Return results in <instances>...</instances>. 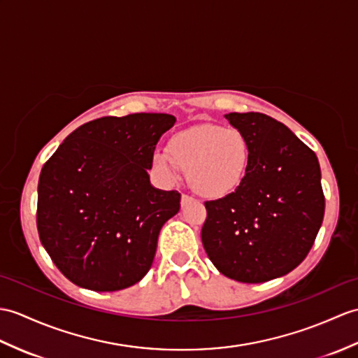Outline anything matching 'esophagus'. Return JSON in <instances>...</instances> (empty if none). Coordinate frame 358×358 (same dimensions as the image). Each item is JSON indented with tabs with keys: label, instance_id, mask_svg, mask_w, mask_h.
Masks as SVG:
<instances>
[{
	"label": "esophagus",
	"instance_id": "1",
	"mask_svg": "<svg viewBox=\"0 0 358 358\" xmlns=\"http://www.w3.org/2000/svg\"><path fill=\"white\" fill-rule=\"evenodd\" d=\"M190 199H192V198H190L189 195H186V194H182V195H181V206H185V204H187V203L190 201Z\"/></svg>",
	"mask_w": 358,
	"mask_h": 358
}]
</instances>
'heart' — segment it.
Here are the masks:
<instances>
[{
	"label": "heart",
	"mask_w": 358,
	"mask_h": 358,
	"mask_svg": "<svg viewBox=\"0 0 358 358\" xmlns=\"http://www.w3.org/2000/svg\"><path fill=\"white\" fill-rule=\"evenodd\" d=\"M250 160V143L239 129L199 123L173 134L168 151H155L152 166L166 181H176L178 168L185 169L196 194L221 198L241 186Z\"/></svg>",
	"instance_id": "b5f03b06"
}]
</instances>
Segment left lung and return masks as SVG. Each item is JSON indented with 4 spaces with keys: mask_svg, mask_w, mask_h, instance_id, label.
Listing matches in <instances>:
<instances>
[{
    "mask_svg": "<svg viewBox=\"0 0 358 358\" xmlns=\"http://www.w3.org/2000/svg\"><path fill=\"white\" fill-rule=\"evenodd\" d=\"M226 119L247 137L252 160L241 186L206 201L204 250L224 276L259 284L294 270L315 241L325 213L314 151L284 123L262 113Z\"/></svg>",
    "mask_w": 358,
    "mask_h": 358,
    "instance_id": "8db88e82",
    "label": "left lung"
}]
</instances>
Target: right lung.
I'll use <instances>...</instances> for the list:
<instances>
[{
	"label": "right lung",
	"mask_w": 358,
	"mask_h": 358,
	"mask_svg": "<svg viewBox=\"0 0 358 358\" xmlns=\"http://www.w3.org/2000/svg\"><path fill=\"white\" fill-rule=\"evenodd\" d=\"M177 119L136 113L82 124L41 171L36 226L64 276L93 292L145 278L163 224L180 210L177 190L149 181L155 146Z\"/></svg>",
	"instance_id": "obj_1"
}]
</instances>
